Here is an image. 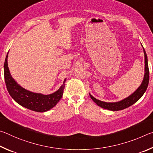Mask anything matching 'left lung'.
<instances>
[{"mask_svg": "<svg viewBox=\"0 0 153 153\" xmlns=\"http://www.w3.org/2000/svg\"><path fill=\"white\" fill-rule=\"evenodd\" d=\"M144 54V79L142 80V82L140 86L138 87L135 92L132 93L128 97L124 98L123 100H120V101L115 102H103L101 100H99L93 97L90 94V97L92 98V100L94 101L96 104L105 109H108L110 111H120L123 110L124 108L129 107V106L134 105V103L136 102L140 98L142 95L146 92L148 87L149 82V69L148 65V59H147V55L145 51L144 48H143Z\"/></svg>", "mask_w": 153, "mask_h": 153, "instance_id": "left-lung-1", "label": "left lung"}]
</instances>
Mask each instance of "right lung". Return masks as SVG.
Wrapping results in <instances>:
<instances>
[{
  "label": "right lung",
  "mask_w": 153,
  "mask_h": 153,
  "mask_svg": "<svg viewBox=\"0 0 153 153\" xmlns=\"http://www.w3.org/2000/svg\"><path fill=\"white\" fill-rule=\"evenodd\" d=\"M7 58L8 53L4 64V81L7 90L15 101L22 107L36 112H45L57 104L63 96L66 79H65L63 84L59 89L53 94L45 95L40 93L30 92L19 86L13 78L8 67Z\"/></svg>",
  "instance_id": "right-lung-1"
}]
</instances>
